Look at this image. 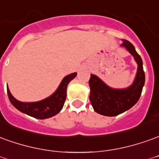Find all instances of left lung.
I'll use <instances>...</instances> for the list:
<instances>
[{
	"label": "left lung",
	"mask_w": 159,
	"mask_h": 159,
	"mask_svg": "<svg viewBox=\"0 0 159 159\" xmlns=\"http://www.w3.org/2000/svg\"><path fill=\"white\" fill-rule=\"evenodd\" d=\"M120 46L129 52L138 64L137 73L133 83L126 89H114L93 74H91L89 82L91 105L96 113L105 116H116L134 107L140 97L145 84V72L140 56L128 40L123 39Z\"/></svg>",
	"instance_id": "8db88e82"
}]
</instances>
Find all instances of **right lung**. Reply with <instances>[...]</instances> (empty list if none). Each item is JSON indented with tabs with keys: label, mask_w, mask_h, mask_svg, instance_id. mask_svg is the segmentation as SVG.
Returning a JSON list of instances; mask_svg holds the SVG:
<instances>
[{
	"label": "right lung",
	"mask_w": 159,
	"mask_h": 159,
	"mask_svg": "<svg viewBox=\"0 0 159 159\" xmlns=\"http://www.w3.org/2000/svg\"><path fill=\"white\" fill-rule=\"evenodd\" d=\"M76 76V73H71L68 76H64V79L59 84L56 91L47 98L33 102H20L12 95L9 89L7 86V95L10 102L13 106L24 114L36 119H48L58 114L63 108L64 101L66 99V90L69 83Z\"/></svg>",
	"instance_id": "right-lung-1"
}]
</instances>
